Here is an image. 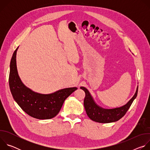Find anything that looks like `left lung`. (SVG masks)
<instances>
[{"instance_id":"left-lung-1","label":"left lung","mask_w":150,"mask_h":150,"mask_svg":"<svg viewBox=\"0 0 150 150\" xmlns=\"http://www.w3.org/2000/svg\"><path fill=\"white\" fill-rule=\"evenodd\" d=\"M84 91L85 97L83 100L84 108L87 115L92 120L99 123H110L119 120L129 109L138 94V87L132 98L125 105L112 109H105L98 106L94 101L88 90L83 87H80Z\"/></svg>"}]
</instances>
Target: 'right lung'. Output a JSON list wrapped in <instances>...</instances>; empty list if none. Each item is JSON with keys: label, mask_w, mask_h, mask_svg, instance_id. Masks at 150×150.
I'll use <instances>...</instances> for the list:
<instances>
[{"label": "right lung", "mask_w": 150, "mask_h": 150, "mask_svg": "<svg viewBox=\"0 0 150 150\" xmlns=\"http://www.w3.org/2000/svg\"><path fill=\"white\" fill-rule=\"evenodd\" d=\"M18 47L13 53L9 77V88L13 99L27 114L38 119H49L55 117L62 105L76 87L60 90L49 94L35 93L21 81L16 68V55Z\"/></svg>", "instance_id": "add662e5"}]
</instances>
